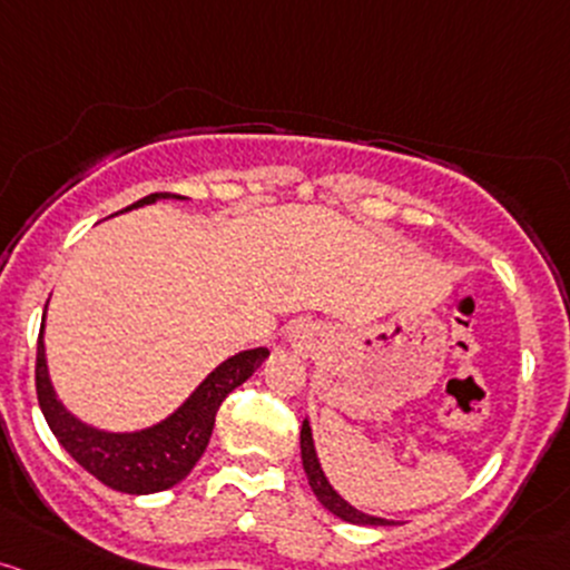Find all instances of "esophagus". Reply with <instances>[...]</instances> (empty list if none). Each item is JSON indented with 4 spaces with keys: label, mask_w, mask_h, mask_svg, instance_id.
Here are the masks:
<instances>
[{
    "label": "esophagus",
    "mask_w": 570,
    "mask_h": 570,
    "mask_svg": "<svg viewBox=\"0 0 570 570\" xmlns=\"http://www.w3.org/2000/svg\"><path fill=\"white\" fill-rule=\"evenodd\" d=\"M289 343H292V348H295V352L311 354L318 346V343H322V330H318L316 324H308V322L295 324V327H292V333H289Z\"/></svg>",
    "instance_id": "esophagus-1"
}]
</instances>
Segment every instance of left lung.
I'll return each mask as SVG.
<instances>
[{"label": "left lung", "mask_w": 570, "mask_h": 570, "mask_svg": "<svg viewBox=\"0 0 570 570\" xmlns=\"http://www.w3.org/2000/svg\"><path fill=\"white\" fill-rule=\"evenodd\" d=\"M299 452H303V468H305V476H308L311 490H314L318 503H322L330 514L341 517L343 522H352V524H392L381 517H367V514H362V511H356L354 505H348L346 500H343L333 490V487H330L322 465H318L316 449H314V435H311L308 422H303V430H299Z\"/></svg>", "instance_id": "8db88e82"}]
</instances>
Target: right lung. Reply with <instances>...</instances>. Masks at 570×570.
<instances>
[{
  "label": "right lung",
  "instance_id": "add662e5",
  "mask_svg": "<svg viewBox=\"0 0 570 570\" xmlns=\"http://www.w3.org/2000/svg\"><path fill=\"white\" fill-rule=\"evenodd\" d=\"M161 197H178V194H148V197L129 205L127 210L156 203ZM267 354H271L267 348H248V352L229 356L197 386V392L170 419L159 422L156 428L140 430V433L121 435L86 428L56 400L51 379H48L46 346H42L40 330L35 362L37 400H40L48 428L53 430L67 454L83 471H89L94 479H99L110 490L127 492V495H148V492L170 490L189 476L191 468L197 465L205 446H208L210 433H214L218 405L224 403L229 392L252 376Z\"/></svg>",
  "mask_w": 570,
  "mask_h": 570
}]
</instances>
